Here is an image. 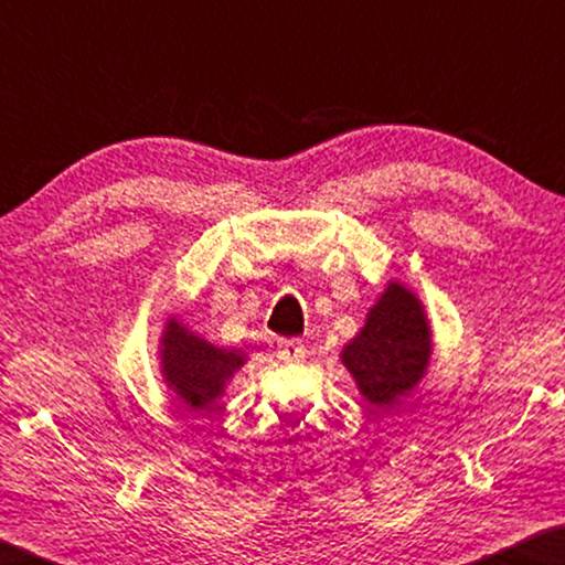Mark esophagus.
<instances>
[{
    "label": "esophagus",
    "instance_id": "34e87169",
    "mask_svg": "<svg viewBox=\"0 0 565 565\" xmlns=\"http://www.w3.org/2000/svg\"><path fill=\"white\" fill-rule=\"evenodd\" d=\"M276 355H279V360L284 362H298L306 358V348L301 340H279V345H276Z\"/></svg>",
    "mask_w": 565,
    "mask_h": 565
}]
</instances>
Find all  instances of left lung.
<instances>
[{"mask_svg":"<svg viewBox=\"0 0 565 565\" xmlns=\"http://www.w3.org/2000/svg\"><path fill=\"white\" fill-rule=\"evenodd\" d=\"M428 316L404 284L390 281L360 333L340 352V362L372 408H392L412 394L430 364Z\"/></svg>","mask_w":565,"mask_h":565,"instance_id":"8db88e82","label":"left lung"}]
</instances>
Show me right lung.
I'll return each instance as SVG.
<instances>
[{"instance_id":"add662e5","label":"right lung","mask_w":565,"mask_h":565,"mask_svg":"<svg viewBox=\"0 0 565 565\" xmlns=\"http://www.w3.org/2000/svg\"><path fill=\"white\" fill-rule=\"evenodd\" d=\"M159 355L166 386L193 412L213 406L225 394L227 382L247 362V352L217 348L173 316L166 318Z\"/></svg>"}]
</instances>
